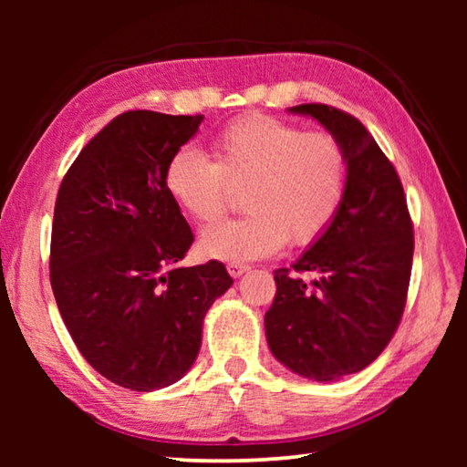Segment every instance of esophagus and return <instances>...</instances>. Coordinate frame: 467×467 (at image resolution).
<instances>
[{
	"instance_id": "1",
	"label": "esophagus",
	"mask_w": 467,
	"mask_h": 467,
	"mask_svg": "<svg viewBox=\"0 0 467 467\" xmlns=\"http://www.w3.org/2000/svg\"><path fill=\"white\" fill-rule=\"evenodd\" d=\"M226 270H228V274L233 275V278H241V275L247 274V272L251 270V267L244 265V264H228Z\"/></svg>"
}]
</instances>
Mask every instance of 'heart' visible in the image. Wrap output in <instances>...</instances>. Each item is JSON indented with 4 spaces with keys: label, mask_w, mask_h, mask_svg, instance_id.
Segmentation results:
<instances>
[{
    "label": "heart",
    "mask_w": 467,
    "mask_h": 467,
    "mask_svg": "<svg viewBox=\"0 0 467 467\" xmlns=\"http://www.w3.org/2000/svg\"><path fill=\"white\" fill-rule=\"evenodd\" d=\"M210 158L181 148L164 167V189L185 214L212 223L226 210L231 185H247L241 218L220 220L197 241L203 257L251 262L290 241L306 247L334 224L344 200L346 156L327 133H305L270 115L228 123L212 140Z\"/></svg>",
    "instance_id": "obj_1"
}]
</instances>
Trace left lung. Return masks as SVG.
<instances>
[{
  "mask_svg": "<svg viewBox=\"0 0 467 467\" xmlns=\"http://www.w3.org/2000/svg\"><path fill=\"white\" fill-rule=\"evenodd\" d=\"M290 113L317 119L344 150L346 189L334 224L290 267L274 272L265 337L284 367L336 381L368 367L389 344L406 306L414 228L389 158L357 117L327 105ZM318 274L306 285L297 275Z\"/></svg>",
  "mask_w": 467,
  "mask_h": 467,
  "instance_id": "8db88e82",
  "label": "left lung"
}]
</instances>
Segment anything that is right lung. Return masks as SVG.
<instances>
[{
	"label": "right lung",
	"instance_id": "add662e5",
	"mask_svg": "<svg viewBox=\"0 0 467 467\" xmlns=\"http://www.w3.org/2000/svg\"><path fill=\"white\" fill-rule=\"evenodd\" d=\"M202 115L128 110L102 128L61 181L51 288L88 365L115 385L154 391L183 377L205 313L231 288L224 264L179 267L193 233L164 189V167Z\"/></svg>",
	"mask_w": 467,
	"mask_h": 467
}]
</instances>
